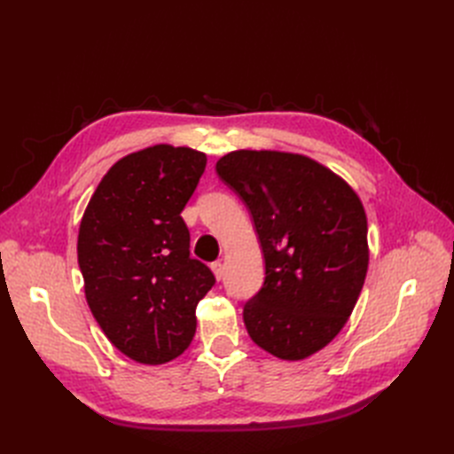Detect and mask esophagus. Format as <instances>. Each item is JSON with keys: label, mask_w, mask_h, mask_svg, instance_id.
Wrapping results in <instances>:
<instances>
[{"label": "esophagus", "mask_w": 454, "mask_h": 454, "mask_svg": "<svg viewBox=\"0 0 454 454\" xmlns=\"http://www.w3.org/2000/svg\"><path fill=\"white\" fill-rule=\"evenodd\" d=\"M212 267V272H214V277H215V280H222L223 278V265L222 263H219V261H215V263H212L210 265Z\"/></svg>", "instance_id": "1"}]
</instances>
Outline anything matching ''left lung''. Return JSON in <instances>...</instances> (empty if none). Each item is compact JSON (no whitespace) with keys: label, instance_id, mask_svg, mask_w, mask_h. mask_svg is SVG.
I'll use <instances>...</instances> for the list:
<instances>
[{"label":"left lung","instance_id":"left-lung-1","mask_svg":"<svg viewBox=\"0 0 454 454\" xmlns=\"http://www.w3.org/2000/svg\"><path fill=\"white\" fill-rule=\"evenodd\" d=\"M248 206L265 282L244 305L257 347L305 360L332 342L354 310L369 265L358 193L318 160L274 149H237L215 164Z\"/></svg>","mask_w":454,"mask_h":454}]
</instances>
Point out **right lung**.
I'll return each mask as SVG.
<instances>
[{
  "instance_id": "right-lung-1",
  "label": "right lung",
  "mask_w": 454,
  "mask_h": 454,
  "mask_svg": "<svg viewBox=\"0 0 454 454\" xmlns=\"http://www.w3.org/2000/svg\"><path fill=\"white\" fill-rule=\"evenodd\" d=\"M206 155L157 144L119 159L81 217L77 261L104 335L127 358L159 365L193 340L197 305L215 278L189 255L182 210Z\"/></svg>"
}]
</instances>
